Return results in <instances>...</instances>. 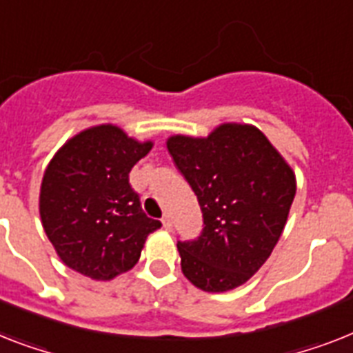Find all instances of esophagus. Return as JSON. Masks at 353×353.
I'll list each match as a JSON object with an SVG mask.
<instances>
[{"instance_id": "obj_1", "label": "esophagus", "mask_w": 353, "mask_h": 353, "mask_svg": "<svg viewBox=\"0 0 353 353\" xmlns=\"http://www.w3.org/2000/svg\"><path fill=\"white\" fill-rule=\"evenodd\" d=\"M161 223H163V226L167 228V230H172V217H170V214H165V216H163V219H161Z\"/></svg>"}]
</instances>
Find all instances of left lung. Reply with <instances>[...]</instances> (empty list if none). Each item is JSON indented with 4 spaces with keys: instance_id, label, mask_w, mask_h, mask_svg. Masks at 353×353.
Here are the masks:
<instances>
[{
    "instance_id": "left-lung-1",
    "label": "left lung",
    "mask_w": 353,
    "mask_h": 353,
    "mask_svg": "<svg viewBox=\"0 0 353 353\" xmlns=\"http://www.w3.org/2000/svg\"><path fill=\"white\" fill-rule=\"evenodd\" d=\"M167 148L203 212L201 236L177 241L181 270L205 292L250 279L279 241L296 176L261 130L225 123L208 137L172 136Z\"/></svg>"
}]
</instances>
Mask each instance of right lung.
<instances>
[{
  "label": "right lung",
  "mask_w": 353,
  "mask_h": 353,
  "mask_svg": "<svg viewBox=\"0 0 353 353\" xmlns=\"http://www.w3.org/2000/svg\"><path fill=\"white\" fill-rule=\"evenodd\" d=\"M119 127L99 125L68 139L48 163L39 192L45 234L68 268L97 281L130 270L148 234V217L128 183L132 167L150 152Z\"/></svg>",
  "instance_id": "add662e5"
}]
</instances>
